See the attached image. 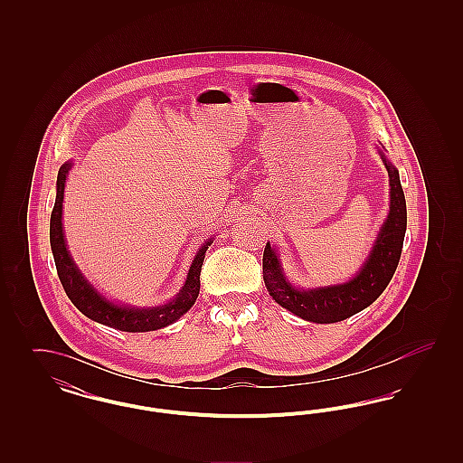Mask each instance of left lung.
<instances>
[{"mask_svg": "<svg viewBox=\"0 0 463 463\" xmlns=\"http://www.w3.org/2000/svg\"><path fill=\"white\" fill-rule=\"evenodd\" d=\"M389 172L391 210L383 222L373 248L351 281L333 287L300 289L285 276L276 250L265 244L264 281L269 295L295 316L310 323H336L351 317L359 310L372 306L391 283L396 272L406 232V201L401 187L399 172L380 151Z\"/></svg>", "mask_w": 463, "mask_h": 463, "instance_id": "1", "label": "left lung"}]
</instances>
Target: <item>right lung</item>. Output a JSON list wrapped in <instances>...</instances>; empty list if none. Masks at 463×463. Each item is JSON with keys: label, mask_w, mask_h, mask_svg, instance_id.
<instances>
[{"label": "right lung", "mask_w": 463, "mask_h": 463, "mask_svg": "<svg viewBox=\"0 0 463 463\" xmlns=\"http://www.w3.org/2000/svg\"><path fill=\"white\" fill-rule=\"evenodd\" d=\"M71 166L72 163L67 161L66 165H62L59 170L57 198L50 217V246L55 259L59 279L66 289L69 300L90 319L119 331L140 333V331L161 330L175 323L176 319H180L189 308L194 306L198 298L201 265L204 260V253L208 246L212 244V240L203 242V246L199 248L191 264L184 287L178 291L175 298L170 300L168 304L157 306V307L138 308L118 306L114 302H109L106 297H102L95 288L90 285L67 251L66 238L62 231V203H64L67 174Z\"/></svg>", "instance_id": "add662e5"}]
</instances>
